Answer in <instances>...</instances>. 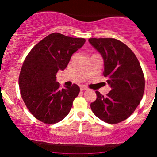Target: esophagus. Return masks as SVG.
Segmentation results:
<instances>
[{"label":"esophagus","instance_id":"1","mask_svg":"<svg viewBox=\"0 0 157 157\" xmlns=\"http://www.w3.org/2000/svg\"><path fill=\"white\" fill-rule=\"evenodd\" d=\"M80 90L81 91H85V90H88V88L86 87V86H81Z\"/></svg>","mask_w":157,"mask_h":157}]
</instances>
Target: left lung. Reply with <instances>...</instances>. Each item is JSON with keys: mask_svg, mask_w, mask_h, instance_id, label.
<instances>
[{"mask_svg": "<svg viewBox=\"0 0 157 157\" xmlns=\"http://www.w3.org/2000/svg\"><path fill=\"white\" fill-rule=\"evenodd\" d=\"M89 42L102 55L104 77L111 90L104 97L96 91L91 103L93 113L102 121L117 124L131 116L141 101L145 77L134 53L114 38H90Z\"/></svg>", "mask_w": 157, "mask_h": 157, "instance_id": "obj_1", "label": "left lung"}]
</instances>
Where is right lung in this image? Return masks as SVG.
<instances>
[{"mask_svg": "<svg viewBox=\"0 0 157 157\" xmlns=\"http://www.w3.org/2000/svg\"><path fill=\"white\" fill-rule=\"evenodd\" d=\"M86 40L52 33L36 44L26 56L19 77L21 94L34 117L46 124L61 121L80 92L76 84L60 88L56 74L67 67L71 55Z\"/></svg>", "mask_w": 157, "mask_h": 157, "instance_id": "1", "label": "right lung"}]
</instances>
